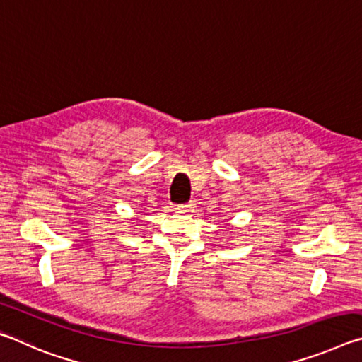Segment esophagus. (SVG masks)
<instances>
[{
    "label": "esophagus",
    "mask_w": 362,
    "mask_h": 362,
    "mask_svg": "<svg viewBox=\"0 0 362 362\" xmlns=\"http://www.w3.org/2000/svg\"><path fill=\"white\" fill-rule=\"evenodd\" d=\"M194 207H196V201H189V203H187V204L179 206L177 209H179L180 212H192V211H194Z\"/></svg>",
    "instance_id": "obj_1"
}]
</instances>
